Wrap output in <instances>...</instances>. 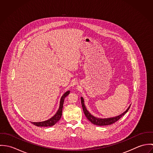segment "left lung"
Masks as SVG:
<instances>
[{
    "label": "left lung",
    "instance_id": "8db88e82",
    "mask_svg": "<svg viewBox=\"0 0 153 153\" xmlns=\"http://www.w3.org/2000/svg\"><path fill=\"white\" fill-rule=\"evenodd\" d=\"M81 104H82V109L84 111V112L85 115V117L87 118L88 120L92 123V124L97 125V126H108L111 125L112 124H114V123L117 122L118 120H119L130 109V106L128 108V109H127L124 113H123L122 114L115 117H113V118H104V119H101V118H96L94 116H92L88 111L87 109H86L85 106L84 105V100L83 98L81 97Z\"/></svg>",
    "mask_w": 153,
    "mask_h": 153
}]
</instances>
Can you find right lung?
<instances>
[{
  "label": "right lung",
  "mask_w": 153,
  "mask_h": 153,
  "mask_svg": "<svg viewBox=\"0 0 153 153\" xmlns=\"http://www.w3.org/2000/svg\"><path fill=\"white\" fill-rule=\"evenodd\" d=\"M69 91H67L62 97V98L61 99V101H60L59 108L58 109V111H57V112L56 113V114L53 117H52L51 118H50L49 120H48L47 121H43V122H39V123H32V122H31V123H32L33 124H34L35 126H38V127H51V126H52L55 125L61 119V117L62 116V108H63L64 100H65V98L68 95H69Z\"/></svg>",
  "instance_id": "1"
}]
</instances>
